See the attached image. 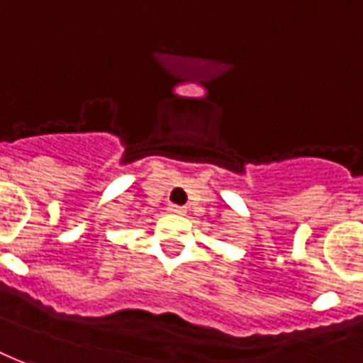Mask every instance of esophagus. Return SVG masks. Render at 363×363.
I'll return each mask as SVG.
<instances>
[{
  "mask_svg": "<svg viewBox=\"0 0 363 363\" xmlns=\"http://www.w3.org/2000/svg\"><path fill=\"white\" fill-rule=\"evenodd\" d=\"M187 208L179 207V205H168V213L170 214H184Z\"/></svg>",
  "mask_w": 363,
  "mask_h": 363,
  "instance_id": "obj_1",
  "label": "esophagus"
}]
</instances>
